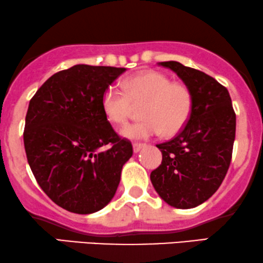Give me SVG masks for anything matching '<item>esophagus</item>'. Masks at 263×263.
<instances>
[{
	"instance_id": "34e87169",
	"label": "esophagus",
	"mask_w": 263,
	"mask_h": 263,
	"mask_svg": "<svg viewBox=\"0 0 263 263\" xmlns=\"http://www.w3.org/2000/svg\"><path fill=\"white\" fill-rule=\"evenodd\" d=\"M144 145H145L144 143H138V142L134 143V152H135V153H138L143 147H144Z\"/></svg>"
}]
</instances>
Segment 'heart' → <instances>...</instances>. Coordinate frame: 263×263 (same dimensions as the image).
Instances as JSON below:
<instances>
[{
  "instance_id": "heart-1",
  "label": "heart",
  "mask_w": 263,
  "mask_h": 263,
  "mask_svg": "<svg viewBox=\"0 0 263 263\" xmlns=\"http://www.w3.org/2000/svg\"><path fill=\"white\" fill-rule=\"evenodd\" d=\"M125 93L108 88L102 96L105 118L115 125L128 120L135 107H141L142 121L128 124L120 134L126 138L142 139L164 132L177 135L189 121L193 110L192 92L181 82H171L159 71L145 70L124 81Z\"/></svg>"
}]
</instances>
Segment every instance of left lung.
<instances>
[{
	"label": "left lung",
	"instance_id": "left-lung-1",
	"mask_svg": "<svg viewBox=\"0 0 263 263\" xmlns=\"http://www.w3.org/2000/svg\"><path fill=\"white\" fill-rule=\"evenodd\" d=\"M191 89L189 121L171 141L156 147L161 165L151 174L156 193L168 205L192 209L220 188L232 160L235 112L228 89L214 78L178 62H160Z\"/></svg>",
	"mask_w": 263,
	"mask_h": 263
}]
</instances>
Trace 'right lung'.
<instances>
[{
  "label": "right lung",
  "instance_id": "1",
  "mask_svg": "<svg viewBox=\"0 0 263 263\" xmlns=\"http://www.w3.org/2000/svg\"><path fill=\"white\" fill-rule=\"evenodd\" d=\"M125 70L74 65L52 75L29 103L24 147L30 168L48 198L74 214H93L110 202L134 153L102 109L103 93Z\"/></svg>",
  "mask_w": 263,
  "mask_h": 263
}]
</instances>
